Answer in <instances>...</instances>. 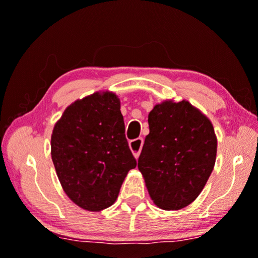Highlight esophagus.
Instances as JSON below:
<instances>
[{
	"mask_svg": "<svg viewBox=\"0 0 258 258\" xmlns=\"http://www.w3.org/2000/svg\"><path fill=\"white\" fill-rule=\"evenodd\" d=\"M142 146H143V139H142V137H139V139L130 141L129 147L134 153V156H135V158H139L141 149H142Z\"/></svg>",
	"mask_w": 258,
	"mask_h": 258,
	"instance_id": "obj_1",
	"label": "esophagus"
}]
</instances>
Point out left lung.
I'll return each mask as SVG.
<instances>
[{
	"instance_id": "8db88e82",
	"label": "left lung",
	"mask_w": 258,
	"mask_h": 258,
	"mask_svg": "<svg viewBox=\"0 0 258 258\" xmlns=\"http://www.w3.org/2000/svg\"><path fill=\"white\" fill-rule=\"evenodd\" d=\"M149 135L139 157L148 192L158 208L194 202L213 171L217 139L210 119L188 101H164L148 116Z\"/></svg>"
}]
</instances>
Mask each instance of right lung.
I'll list each match as a JSON object with an SVG mask.
<instances>
[{"label": "right lung", "instance_id": "1", "mask_svg": "<svg viewBox=\"0 0 258 258\" xmlns=\"http://www.w3.org/2000/svg\"><path fill=\"white\" fill-rule=\"evenodd\" d=\"M119 109L114 93H94L70 104L52 130L51 158L59 183L84 210L112 206L136 167Z\"/></svg>", "mask_w": 258, "mask_h": 258}]
</instances>
